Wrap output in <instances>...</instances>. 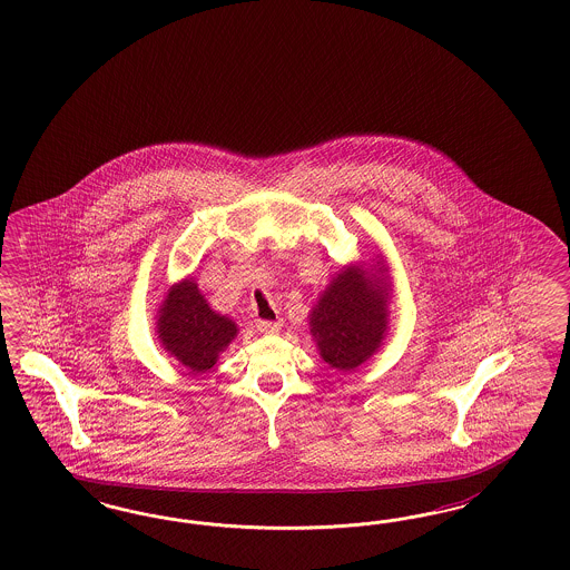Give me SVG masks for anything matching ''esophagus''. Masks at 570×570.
I'll list each match as a JSON object with an SVG mask.
<instances>
[{
	"instance_id": "obj_1",
	"label": "esophagus",
	"mask_w": 570,
	"mask_h": 570,
	"mask_svg": "<svg viewBox=\"0 0 570 570\" xmlns=\"http://www.w3.org/2000/svg\"><path fill=\"white\" fill-rule=\"evenodd\" d=\"M257 330L263 332V334H277L282 330V322L279 320H276V322H263V320H259L257 322Z\"/></svg>"
}]
</instances>
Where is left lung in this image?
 Returning <instances> with one entry per match:
<instances>
[{"label":"left lung","instance_id":"1","mask_svg":"<svg viewBox=\"0 0 570 570\" xmlns=\"http://www.w3.org/2000/svg\"><path fill=\"white\" fill-rule=\"evenodd\" d=\"M376 259L372 269L363 261L341 267L307 315L320 357L338 372L360 367L386 341L393 282L386 261Z\"/></svg>","mask_w":570,"mask_h":570}]
</instances>
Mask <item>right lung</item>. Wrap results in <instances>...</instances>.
<instances>
[{"label": "right lung", "mask_w": 570, "mask_h": 570, "mask_svg": "<svg viewBox=\"0 0 570 570\" xmlns=\"http://www.w3.org/2000/svg\"><path fill=\"white\" fill-rule=\"evenodd\" d=\"M236 336V322L213 309L190 276L175 282L156 311L158 343L190 374L210 370Z\"/></svg>", "instance_id": "1"}]
</instances>
